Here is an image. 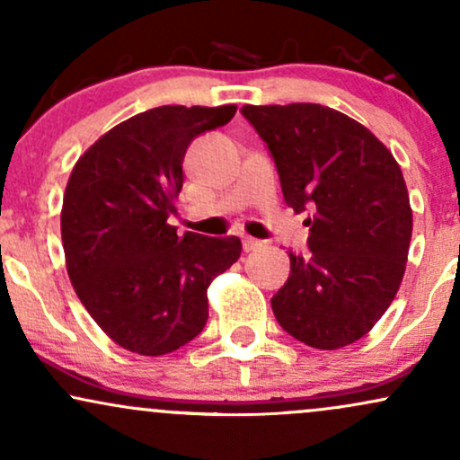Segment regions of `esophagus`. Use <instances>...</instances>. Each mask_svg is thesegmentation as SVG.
<instances>
[{
    "mask_svg": "<svg viewBox=\"0 0 460 460\" xmlns=\"http://www.w3.org/2000/svg\"><path fill=\"white\" fill-rule=\"evenodd\" d=\"M261 244L257 240H252V237H242V248H244V252H251V251H255V248H260Z\"/></svg>",
    "mask_w": 460,
    "mask_h": 460,
    "instance_id": "obj_1",
    "label": "esophagus"
}]
</instances>
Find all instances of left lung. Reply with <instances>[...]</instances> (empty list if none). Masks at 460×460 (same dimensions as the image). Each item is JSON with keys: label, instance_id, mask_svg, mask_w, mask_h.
<instances>
[{"label": "left lung", "instance_id": "1", "mask_svg": "<svg viewBox=\"0 0 460 460\" xmlns=\"http://www.w3.org/2000/svg\"><path fill=\"white\" fill-rule=\"evenodd\" d=\"M268 145L285 203L309 226V252H289L288 283L272 296L277 322L318 350L355 344L402 283L413 212L402 171L376 136L320 103L244 105Z\"/></svg>", "mask_w": 460, "mask_h": 460}]
</instances>
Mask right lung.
<instances>
[{
	"label": "right lung",
	"instance_id": "1",
	"mask_svg": "<svg viewBox=\"0 0 460 460\" xmlns=\"http://www.w3.org/2000/svg\"><path fill=\"white\" fill-rule=\"evenodd\" d=\"M235 110H146L73 166L60 214L66 272L91 318L125 350L160 357L192 341L208 322L209 283L240 257V237L177 235L168 225L190 142Z\"/></svg>",
	"mask_w": 460,
	"mask_h": 460
}]
</instances>
